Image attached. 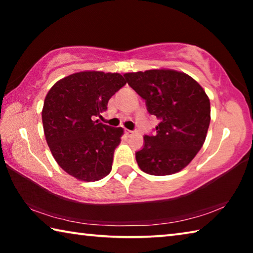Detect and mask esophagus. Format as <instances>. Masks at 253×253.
Returning a JSON list of instances; mask_svg holds the SVG:
<instances>
[{
	"label": "esophagus",
	"instance_id": "obj_1",
	"mask_svg": "<svg viewBox=\"0 0 253 253\" xmlns=\"http://www.w3.org/2000/svg\"><path fill=\"white\" fill-rule=\"evenodd\" d=\"M126 135L128 136V137H131L132 135H134L135 134V131L134 130H129V129H126Z\"/></svg>",
	"mask_w": 253,
	"mask_h": 253
}]
</instances>
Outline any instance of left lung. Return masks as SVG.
Returning a JSON list of instances; mask_svg holds the SVG:
<instances>
[{
  "label": "left lung",
  "mask_w": 253,
  "mask_h": 253,
  "mask_svg": "<svg viewBox=\"0 0 253 253\" xmlns=\"http://www.w3.org/2000/svg\"><path fill=\"white\" fill-rule=\"evenodd\" d=\"M128 84L146 101L160 124L155 136H144L136 153L143 172L164 176L179 172L202 148L211 122V106L204 89L185 72L152 69L124 75Z\"/></svg>",
  "instance_id": "8db88e82"
}]
</instances>
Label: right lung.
Segmentation results:
<instances>
[{"mask_svg":"<svg viewBox=\"0 0 253 253\" xmlns=\"http://www.w3.org/2000/svg\"><path fill=\"white\" fill-rule=\"evenodd\" d=\"M126 83L117 72L80 71L60 79L46 93L45 140L60 168L79 181L96 182L110 173L124 129L92 117L106 111L111 96Z\"/></svg>","mask_w":253,"mask_h":253,"instance_id":"1","label":"right lung"}]
</instances>
